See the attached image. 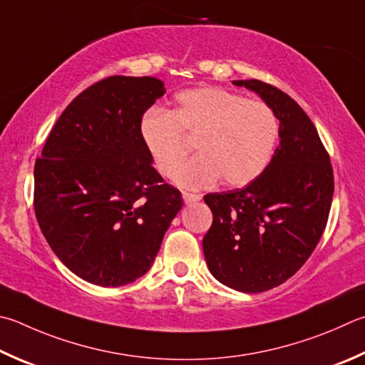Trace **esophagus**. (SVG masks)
Wrapping results in <instances>:
<instances>
[{
	"instance_id": "34e87169",
	"label": "esophagus",
	"mask_w": 365,
	"mask_h": 365,
	"mask_svg": "<svg viewBox=\"0 0 365 365\" xmlns=\"http://www.w3.org/2000/svg\"><path fill=\"white\" fill-rule=\"evenodd\" d=\"M183 201L185 204H193V202H197L201 200L200 195H193V193H188V191H183Z\"/></svg>"
}]
</instances>
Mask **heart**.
I'll list each match as a JSON object with an SVG mask.
<instances>
[{"label": "heart", "instance_id": "obj_1", "mask_svg": "<svg viewBox=\"0 0 365 365\" xmlns=\"http://www.w3.org/2000/svg\"><path fill=\"white\" fill-rule=\"evenodd\" d=\"M138 132L161 175L175 174L189 150L187 138L195 140L198 156L178 171V183L202 188L222 178L227 187H241L268 165L279 124L262 101L222 88H197L177 94L170 111L148 110Z\"/></svg>", "mask_w": 365, "mask_h": 365}]
</instances>
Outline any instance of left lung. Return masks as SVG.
I'll use <instances>...</instances> for the list:
<instances>
[{"mask_svg":"<svg viewBox=\"0 0 365 365\" xmlns=\"http://www.w3.org/2000/svg\"><path fill=\"white\" fill-rule=\"evenodd\" d=\"M279 119L281 143L247 187L209 193L212 227L202 240L212 276L246 294L292 277L326 230L334 196L330 156L314 124L286 92L258 79H237Z\"/></svg>","mask_w":365,"mask_h":365,"instance_id":"1","label":"left lung"}]
</instances>
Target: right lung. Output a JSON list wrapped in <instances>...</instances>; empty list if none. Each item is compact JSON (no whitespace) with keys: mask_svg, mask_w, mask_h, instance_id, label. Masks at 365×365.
<instances>
[{"mask_svg":"<svg viewBox=\"0 0 365 365\" xmlns=\"http://www.w3.org/2000/svg\"><path fill=\"white\" fill-rule=\"evenodd\" d=\"M164 92L151 76L89 86L63 110L35 163L39 228L65 267L96 286H124L147 273L183 205L138 132Z\"/></svg>","mask_w":365,"mask_h":365,"instance_id":"1","label":"right lung"}]
</instances>
